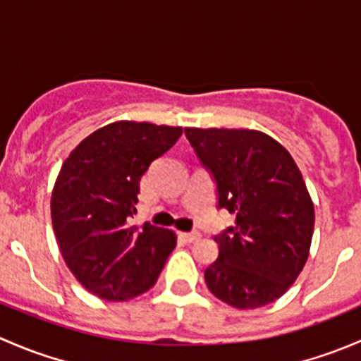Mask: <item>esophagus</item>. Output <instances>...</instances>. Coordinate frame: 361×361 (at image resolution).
Here are the masks:
<instances>
[{
    "instance_id": "1",
    "label": "esophagus",
    "mask_w": 361,
    "mask_h": 361,
    "mask_svg": "<svg viewBox=\"0 0 361 361\" xmlns=\"http://www.w3.org/2000/svg\"><path fill=\"white\" fill-rule=\"evenodd\" d=\"M180 238L183 239L185 243H194L201 238V232L199 231H192V232H180Z\"/></svg>"
}]
</instances>
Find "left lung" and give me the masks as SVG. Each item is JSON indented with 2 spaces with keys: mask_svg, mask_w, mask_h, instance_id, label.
Wrapping results in <instances>:
<instances>
[{
  "mask_svg": "<svg viewBox=\"0 0 361 361\" xmlns=\"http://www.w3.org/2000/svg\"><path fill=\"white\" fill-rule=\"evenodd\" d=\"M185 136L216 183L218 207L235 214L234 227L214 235L207 288L238 309L271 304L293 285L311 248L314 206L297 164L260 130L187 127Z\"/></svg>",
  "mask_w": 361,
  "mask_h": 361,
  "instance_id": "left-lung-1",
  "label": "left lung"
}]
</instances>
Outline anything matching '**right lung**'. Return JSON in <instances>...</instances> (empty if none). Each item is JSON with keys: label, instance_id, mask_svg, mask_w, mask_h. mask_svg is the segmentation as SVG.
I'll return each mask as SVG.
<instances>
[{"label": "right lung", "instance_id": "add662e5", "mask_svg": "<svg viewBox=\"0 0 361 361\" xmlns=\"http://www.w3.org/2000/svg\"><path fill=\"white\" fill-rule=\"evenodd\" d=\"M181 127L120 120L87 136L64 160L52 192V225L80 285L104 300L150 290L176 246L173 231L130 225L141 176Z\"/></svg>", "mask_w": 361, "mask_h": 361}]
</instances>
